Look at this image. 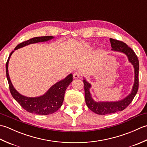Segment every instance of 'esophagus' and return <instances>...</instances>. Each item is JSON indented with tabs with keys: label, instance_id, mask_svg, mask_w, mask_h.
I'll list each match as a JSON object with an SVG mask.
<instances>
[{
	"label": "esophagus",
	"instance_id": "34e87169",
	"mask_svg": "<svg viewBox=\"0 0 147 147\" xmlns=\"http://www.w3.org/2000/svg\"><path fill=\"white\" fill-rule=\"evenodd\" d=\"M82 73H81V72L77 71V72H76V73H74L73 77H74V78H79L80 77L82 76Z\"/></svg>",
	"mask_w": 147,
	"mask_h": 147
}]
</instances>
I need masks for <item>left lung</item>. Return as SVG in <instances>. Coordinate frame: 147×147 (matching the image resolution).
Returning a JSON list of instances; mask_svg holds the SVG:
<instances>
[{"label":"left lung","mask_w":147,"mask_h":147,"mask_svg":"<svg viewBox=\"0 0 147 147\" xmlns=\"http://www.w3.org/2000/svg\"><path fill=\"white\" fill-rule=\"evenodd\" d=\"M110 42L112 50L125 54L128 57L129 61L133 65L135 68V83H134L131 93L123 100L113 102H96L93 100L90 93L91 85L87 82L85 79L83 80V82L85 85V96L86 105L92 111L99 115H106L124 110L133 101L138 92L139 86V61L135 52L129 47L125 43L120 40L111 38Z\"/></svg>","instance_id":"8db88e82"}]
</instances>
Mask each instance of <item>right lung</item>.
<instances>
[{
	"instance_id": "obj_1",
	"label": "right lung",
	"mask_w": 147,
	"mask_h": 147,
	"mask_svg": "<svg viewBox=\"0 0 147 147\" xmlns=\"http://www.w3.org/2000/svg\"><path fill=\"white\" fill-rule=\"evenodd\" d=\"M54 38L52 36L34 37L18 45L14 50L23 47L24 46L38 42H45ZM12 51L9 56L6 62V76L9 83V90L13 98L16 100L24 110L32 114L38 115H49L58 111L63 103L64 93L67 86L73 81V74H70L63 80L55 83L50 88L45 94L38 97H26L20 94L12 86L8 73V63Z\"/></svg>"
}]
</instances>
